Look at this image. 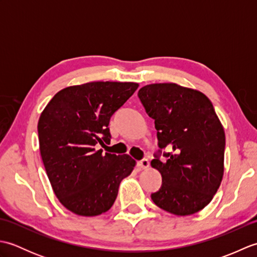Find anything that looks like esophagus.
<instances>
[{
    "label": "esophagus",
    "mask_w": 257,
    "mask_h": 257,
    "mask_svg": "<svg viewBox=\"0 0 257 257\" xmlns=\"http://www.w3.org/2000/svg\"><path fill=\"white\" fill-rule=\"evenodd\" d=\"M137 166H138V168L145 170V169H148L150 167V163L147 159H143V160H140V161L137 162Z\"/></svg>",
    "instance_id": "1"
}]
</instances>
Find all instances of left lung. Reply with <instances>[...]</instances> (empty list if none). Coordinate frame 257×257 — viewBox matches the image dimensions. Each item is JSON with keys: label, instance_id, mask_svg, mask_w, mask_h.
Returning a JSON list of instances; mask_svg holds the SVG:
<instances>
[{"label": "left lung", "instance_id": "1", "mask_svg": "<svg viewBox=\"0 0 257 257\" xmlns=\"http://www.w3.org/2000/svg\"><path fill=\"white\" fill-rule=\"evenodd\" d=\"M138 96L155 119L159 148L171 150L166 161L159 155L151 161L162 176L151 199L174 215L194 214L210 203L224 173L225 134L214 107L203 92L174 83L144 86Z\"/></svg>", "mask_w": 257, "mask_h": 257}]
</instances>
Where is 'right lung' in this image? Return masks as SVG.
<instances>
[{
  "label": "right lung",
  "instance_id": "add662e5",
  "mask_svg": "<svg viewBox=\"0 0 257 257\" xmlns=\"http://www.w3.org/2000/svg\"><path fill=\"white\" fill-rule=\"evenodd\" d=\"M137 83L91 81L59 90L38 120L43 163L58 201L70 212L96 216L117 198L136 161L128 155L102 154L110 143L109 120L137 90Z\"/></svg>",
  "mask_w": 257,
  "mask_h": 257
}]
</instances>
